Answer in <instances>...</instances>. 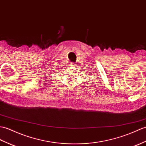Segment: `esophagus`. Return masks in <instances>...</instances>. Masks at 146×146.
<instances>
[{"label":"esophagus","mask_w":146,"mask_h":146,"mask_svg":"<svg viewBox=\"0 0 146 146\" xmlns=\"http://www.w3.org/2000/svg\"><path fill=\"white\" fill-rule=\"evenodd\" d=\"M70 66H75V65H74V63H72V64H71Z\"/></svg>","instance_id":"esophagus-1"}]
</instances>
